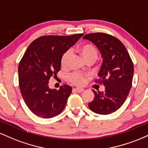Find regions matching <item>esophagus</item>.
I'll return each instance as SVG.
<instances>
[{
  "label": "esophagus",
  "instance_id": "34e87169",
  "mask_svg": "<svg viewBox=\"0 0 148 148\" xmlns=\"http://www.w3.org/2000/svg\"><path fill=\"white\" fill-rule=\"evenodd\" d=\"M73 90L78 92H83L84 90V88H74V89H73Z\"/></svg>",
  "mask_w": 148,
  "mask_h": 148
}]
</instances>
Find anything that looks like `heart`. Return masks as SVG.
<instances>
[{"label":"heart","mask_w":148,"mask_h":148,"mask_svg":"<svg viewBox=\"0 0 148 148\" xmlns=\"http://www.w3.org/2000/svg\"><path fill=\"white\" fill-rule=\"evenodd\" d=\"M80 53L86 61L95 60L98 56V50L95 45L92 44H85L80 47ZM72 57V51L70 49L66 51L62 54L60 59V64L62 67H66L68 65L69 60ZM86 76L82 73L78 72H72L68 76V81L71 84L75 86H81L86 82Z\"/></svg>","instance_id":"heart-1"}]
</instances>
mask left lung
<instances>
[{
    "mask_svg": "<svg viewBox=\"0 0 148 148\" xmlns=\"http://www.w3.org/2000/svg\"><path fill=\"white\" fill-rule=\"evenodd\" d=\"M94 43L99 49L103 62L95 83L105 86L103 92L95 90V98L88 103L94 113L108 115L120 108L132 86L134 64L125 45L113 35L103 33L87 34L83 37Z\"/></svg>",
    "mask_w": 148,
    "mask_h": 148,
    "instance_id": "1",
    "label": "left lung"
}]
</instances>
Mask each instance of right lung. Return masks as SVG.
Returning <instances> with one entry per match:
<instances>
[{
	"mask_svg": "<svg viewBox=\"0 0 148 148\" xmlns=\"http://www.w3.org/2000/svg\"><path fill=\"white\" fill-rule=\"evenodd\" d=\"M83 35L40 37L23 54L18 67L20 91L25 104L37 116L51 118L63 111L72 88L63 85L58 90H52L49 80L60 70L62 54Z\"/></svg>",
	"mask_w": 148,
	"mask_h": 148,
	"instance_id": "1",
	"label": "right lung"
}]
</instances>
